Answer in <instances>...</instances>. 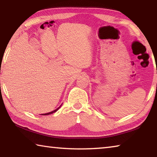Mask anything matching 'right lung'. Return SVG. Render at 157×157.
Listing matches in <instances>:
<instances>
[{"mask_svg": "<svg viewBox=\"0 0 157 157\" xmlns=\"http://www.w3.org/2000/svg\"><path fill=\"white\" fill-rule=\"evenodd\" d=\"M59 108H57V109H55V110H54V111H51V112H49V113H44V114H41V115H49V114H51V113H53L54 112H55V111H57L58 109H59Z\"/></svg>", "mask_w": 157, "mask_h": 157, "instance_id": "right-lung-1", "label": "right lung"}]
</instances>
